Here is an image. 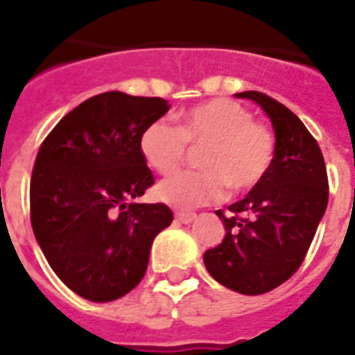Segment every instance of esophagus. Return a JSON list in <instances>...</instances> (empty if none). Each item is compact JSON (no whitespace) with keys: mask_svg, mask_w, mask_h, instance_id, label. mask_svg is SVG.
I'll list each match as a JSON object with an SVG mask.
<instances>
[{"mask_svg":"<svg viewBox=\"0 0 355 355\" xmlns=\"http://www.w3.org/2000/svg\"><path fill=\"white\" fill-rule=\"evenodd\" d=\"M195 217H197V214H193V211H177L175 214V219L180 223H191L195 221Z\"/></svg>","mask_w":355,"mask_h":355,"instance_id":"1","label":"esophagus"}]
</instances>
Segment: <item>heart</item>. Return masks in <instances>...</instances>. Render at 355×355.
Instances as JSON below:
<instances>
[{"label":"heart","mask_w":355,"mask_h":355,"mask_svg":"<svg viewBox=\"0 0 355 355\" xmlns=\"http://www.w3.org/2000/svg\"><path fill=\"white\" fill-rule=\"evenodd\" d=\"M199 149L205 171H184L158 184L156 197L175 208L221 200L228 191L258 188L275 166L276 136L254 119L250 108L232 99H210L180 114V125L155 119L139 136V153L153 171L169 175Z\"/></svg>","instance_id":"heart-1"}]
</instances>
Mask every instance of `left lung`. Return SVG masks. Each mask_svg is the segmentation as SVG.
Instances as JSON below:
<instances>
[{"instance_id": "left-lung-1", "label": "left lung", "mask_w": 355, "mask_h": 355, "mask_svg": "<svg viewBox=\"0 0 355 355\" xmlns=\"http://www.w3.org/2000/svg\"><path fill=\"white\" fill-rule=\"evenodd\" d=\"M272 121L276 158L263 182L245 199L217 210L225 237L205 252L208 272L232 291L263 295L302 265L328 206V173L317 139L282 103L261 92H241Z\"/></svg>"}]
</instances>
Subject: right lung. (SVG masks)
I'll return each instance as SVG.
<instances>
[{
    "label": "right lung",
    "instance_id": "1",
    "mask_svg": "<svg viewBox=\"0 0 355 355\" xmlns=\"http://www.w3.org/2000/svg\"><path fill=\"white\" fill-rule=\"evenodd\" d=\"M169 110L162 97L105 92L66 114L42 141L31 175V225L55 275L92 302L144 278L169 206L132 202L155 184L139 136Z\"/></svg>",
    "mask_w": 355,
    "mask_h": 355
}]
</instances>
